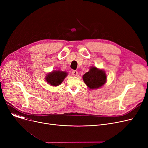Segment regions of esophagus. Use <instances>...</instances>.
<instances>
[{
  "mask_svg": "<svg viewBox=\"0 0 148 148\" xmlns=\"http://www.w3.org/2000/svg\"><path fill=\"white\" fill-rule=\"evenodd\" d=\"M72 74L74 76H77V75H78V72H77V71H75V70H74V71H72Z\"/></svg>",
  "mask_w": 148,
  "mask_h": 148,
  "instance_id": "esophagus-1",
  "label": "esophagus"
}]
</instances>
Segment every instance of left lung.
Masks as SVG:
<instances>
[{"mask_svg": "<svg viewBox=\"0 0 148 148\" xmlns=\"http://www.w3.org/2000/svg\"><path fill=\"white\" fill-rule=\"evenodd\" d=\"M83 80L89 89H95L104 86L107 82V75L104 70L91 66L89 71L83 75Z\"/></svg>", "mask_w": 148, "mask_h": 148, "instance_id": "left-lung-1", "label": "left lung"}]
</instances>
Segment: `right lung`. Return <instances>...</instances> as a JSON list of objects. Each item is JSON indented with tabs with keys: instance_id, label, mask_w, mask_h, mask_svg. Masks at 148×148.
Returning <instances> with one entry per match:
<instances>
[{
	"instance_id": "add662e5",
	"label": "right lung",
	"mask_w": 148,
	"mask_h": 148,
	"mask_svg": "<svg viewBox=\"0 0 148 148\" xmlns=\"http://www.w3.org/2000/svg\"><path fill=\"white\" fill-rule=\"evenodd\" d=\"M67 75L68 73L66 71H62L60 69L53 70L46 74L45 80L50 86L56 87L63 82Z\"/></svg>"
}]
</instances>
